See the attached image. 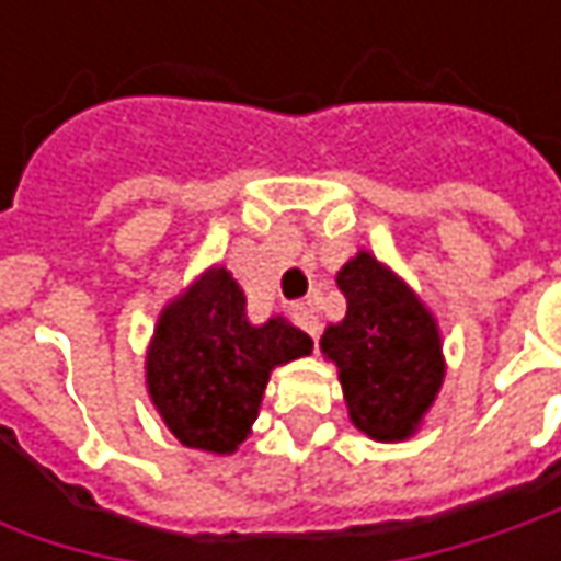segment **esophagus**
Wrapping results in <instances>:
<instances>
[{
    "label": "esophagus",
    "mask_w": 561,
    "mask_h": 561,
    "mask_svg": "<svg viewBox=\"0 0 561 561\" xmlns=\"http://www.w3.org/2000/svg\"><path fill=\"white\" fill-rule=\"evenodd\" d=\"M293 318H296V324L312 336V340L318 336V331H321V328H318V314H314V309L309 302H296V306H293Z\"/></svg>",
    "instance_id": "esophagus-1"
}]
</instances>
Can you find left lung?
I'll list each match as a JSON object with an SVG mask.
<instances>
[{"instance_id":"8db88e82","label":"left lung","mask_w":561,"mask_h":561,"mask_svg":"<svg viewBox=\"0 0 561 561\" xmlns=\"http://www.w3.org/2000/svg\"><path fill=\"white\" fill-rule=\"evenodd\" d=\"M346 318L328 324L321 353L336 365L350 419L371 440H405L440 393L443 343L434 314L415 290L358 252L336 271Z\"/></svg>"}]
</instances>
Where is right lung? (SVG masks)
<instances>
[{"mask_svg":"<svg viewBox=\"0 0 561 561\" xmlns=\"http://www.w3.org/2000/svg\"><path fill=\"white\" fill-rule=\"evenodd\" d=\"M309 353L312 336L280 314L252 324L240 284L215 265L159 314L146 353V387L184 446L230 456L259 419L271 371Z\"/></svg>","mask_w":561,"mask_h":561,"instance_id":"obj_1","label":"right lung"}]
</instances>
